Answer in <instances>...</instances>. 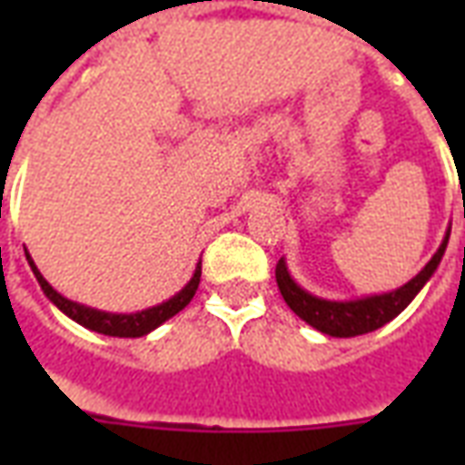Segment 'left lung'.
<instances>
[{"mask_svg":"<svg viewBox=\"0 0 465 465\" xmlns=\"http://www.w3.org/2000/svg\"><path fill=\"white\" fill-rule=\"evenodd\" d=\"M449 236L450 226L446 236H443V242H440L439 252L430 256V262L409 283H403L393 292L371 293V296H361V299H351V302L322 299V296H313V293H309L293 282L283 259L276 263V283H279V292H282L283 302L289 303V309L309 326H313L316 331L326 333V336H336V339L361 336V333L376 331L381 326L393 322L416 299V293L426 286L433 272L439 269L440 259L446 253V246H449Z\"/></svg>","mask_w":465,"mask_h":465,"instance_id":"left-lung-1","label":"left lung"}]
</instances>
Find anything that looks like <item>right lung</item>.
<instances>
[{"label":"right lung","mask_w":465,"mask_h":465,"mask_svg":"<svg viewBox=\"0 0 465 465\" xmlns=\"http://www.w3.org/2000/svg\"><path fill=\"white\" fill-rule=\"evenodd\" d=\"M26 262L32 266V272H35L36 282L42 286L45 296L54 303L59 312L66 313L72 322H76L79 326H84L89 331L104 333V336H119V339H139V336H146V333H152L153 329H159L163 322H169L172 316H176L186 303L192 302L193 293L199 289V282H202V262H199L196 263V269H193V276L189 279V283L183 286L182 292L173 293L172 299H166V302L156 303L152 309H143V312L136 313H112L99 312V309H92V306H84V303H76L72 302V299L62 296V293L56 292L54 286L42 276V272L36 269V263L32 262L29 253H26Z\"/></svg>","instance_id":"add662e5"}]
</instances>
